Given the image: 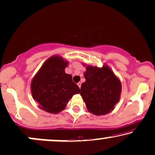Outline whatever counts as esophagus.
Returning a JSON list of instances; mask_svg holds the SVG:
<instances>
[{
	"mask_svg": "<svg viewBox=\"0 0 155 155\" xmlns=\"http://www.w3.org/2000/svg\"><path fill=\"white\" fill-rule=\"evenodd\" d=\"M78 87H79V88H81V82L78 83Z\"/></svg>",
	"mask_w": 155,
	"mask_h": 155,
	"instance_id": "1",
	"label": "esophagus"
}]
</instances>
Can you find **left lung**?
I'll return each mask as SVG.
<instances>
[{
    "instance_id": "1",
    "label": "left lung",
    "mask_w": 155,
    "mask_h": 155,
    "mask_svg": "<svg viewBox=\"0 0 155 155\" xmlns=\"http://www.w3.org/2000/svg\"><path fill=\"white\" fill-rule=\"evenodd\" d=\"M84 77L85 82L81 85V95L88 110L96 115L111 112L120 96V80L107 66H88Z\"/></svg>"
}]
</instances>
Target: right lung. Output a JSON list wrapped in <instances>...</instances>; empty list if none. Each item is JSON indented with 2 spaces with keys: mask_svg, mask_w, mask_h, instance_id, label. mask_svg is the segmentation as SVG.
Instances as JSON below:
<instances>
[{
  "mask_svg": "<svg viewBox=\"0 0 155 155\" xmlns=\"http://www.w3.org/2000/svg\"><path fill=\"white\" fill-rule=\"evenodd\" d=\"M67 64L60 56H52L45 61L32 79V98L42 110L59 113L74 94L80 93L78 85L72 81V76L65 73Z\"/></svg>",
  "mask_w": 155,
  "mask_h": 155,
  "instance_id": "right-lung-1",
  "label": "right lung"
}]
</instances>
